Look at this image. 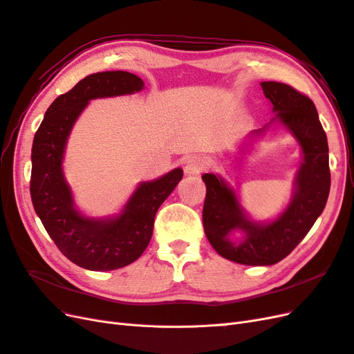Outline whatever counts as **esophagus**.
Masks as SVG:
<instances>
[{
    "mask_svg": "<svg viewBox=\"0 0 354 354\" xmlns=\"http://www.w3.org/2000/svg\"><path fill=\"white\" fill-rule=\"evenodd\" d=\"M203 169V160L199 156H190L185 162V173L187 176H199Z\"/></svg>",
    "mask_w": 354,
    "mask_h": 354,
    "instance_id": "obj_1",
    "label": "esophagus"
}]
</instances>
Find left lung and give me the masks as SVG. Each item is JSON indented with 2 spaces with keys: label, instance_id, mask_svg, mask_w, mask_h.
<instances>
[{
  "label": "left lung",
  "instance_id": "left-lung-1",
  "mask_svg": "<svg viewBox=\"0 0 354 354\" xmlns=\"http://www.w3.org/2000/svg\"><path fill=\"white\" fill-rule=\"evenodd\" d=\"M261 88L273 104L274 120L292 133L303 151V162L297 171L294 195L288 208L272 223L251 221L234 190L221 177L211 173L202 176L207 186L202 211L207 238L224 259L245 266L276 264L291 254L322 214L330 187L326 133L315 103L288 84L264 81ZM263 130H255L252 136ZM234 230L244 233L238 243L230 239Z\"/></svg>",
  "mask_w": 354,
  "mask_h": 354
}]
</instances>
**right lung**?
Returning <instances> with one entry per match:
<instances>
[{
	"label": "right lung",
	"instance_id": "1",
	"mask_svg": "<svg viewBox=\"0 0 354 354\" xmlns=\"http://www.w3.org/2000/svg\"><path fill=\"white\" fill-rule=\"evenodd\" d=\"M143 87L130 72L91 73L50 104L34 137L30 198L35 212L60 252L87 270L108 272L136 261L151 242L158 208L183 178V169L176 168L140 183L113 218L85 217L73 207L62 162L75 121L93 99L133 94Z\"/></svg>",
	"mask_w": 354,
	"mask_h": 354
}]
</instances>
